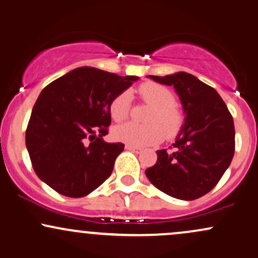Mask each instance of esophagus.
I'll list each match as a JSON object with an SVG mask.
<instances>
[{"instance_id": "obj_1", "label": "esophagus", "mask_w": 258, "mask_h": 258, "mask_svg": "<svg viewBox=\"0 0 258 258\" xmlns=\"http://www.w3.org/2000/svg\"><path fill=\"white\" fill-rule=\"evenodd\" d=\"M125 149L129 150V151H132V152H135V153H140L141 151H143V149H140V147L132 146V145H125Z\"/></svg>"}]
</instances>
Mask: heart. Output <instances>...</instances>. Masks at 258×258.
Masks as SVG:
<instances>
[{"instance_id": "obj_1", "label": "heart", "mask_w": 258, "mask_h": 258, "mask_svg": "<svg viewBox=\"0 0 258 258\" xmlns=\"http://www.w3.org/2000/svg\"><path fill=\"white\" fill-rule=\"evenodd\" d=\"M139 94L145 102L153 107L147 118L150 124H121L114 128L113 137L118 141L137 147H145L160 143L164 135L167 138L175 137L183 125L184 117L174 106V94L166 86L152 82L143 84L139 88ZM129 100V94L124 91L118 94L111 101L109 114L112 119L121 121L128 117Z\"/></svg>"}]
</instances>
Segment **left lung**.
Here are the masks:
<instances>
[{"mask_svg":"<svg viewBox=\"0 0 258 258\" xmlns=\"http://www.w3.org/2000/svg\"><path fill=\"white\" fill-rule=\"evenodd\" d=\"M147 78L174 88L183 107L184 124L173 144L174 151L158 150L157 162L145 174L172 198L185 201L201 198L216 186L233 160V117L218 92L195 75L178 72Z\"/></svg>","mask_w":258,"mask_h":258,"instance_id":"1","label":"left lung"}]
</instances>
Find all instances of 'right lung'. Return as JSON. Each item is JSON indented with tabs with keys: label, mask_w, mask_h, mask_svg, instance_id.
Instances as JSON below:
<instances>
[{
	"label": "right lung",
	"mask_w": 258,
	"mask_h": 258,
	"mask_svg": "<svg viewBox=\"0 0 258 258\" xmlns=\"http://www.w3.org/2000/svg\"><path fill=\"white\" fill-rule=\"evenodd\" d=\"M139 80L79 67L40 92L25 144L40 179L68 198H83L111 175L121 143H106L109 103Z\"/></svg>",
	"instance_id": "obj_1"
}]
</instances>
